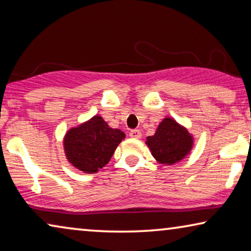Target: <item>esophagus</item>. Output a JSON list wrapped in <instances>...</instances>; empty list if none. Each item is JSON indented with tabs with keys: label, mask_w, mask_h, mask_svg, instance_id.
<instances>
[{
	"label": "esophagus",
	"mask_w": 251,
	"mask_h": 251,
	"mask_svg": "<svg viewBox=\"0 0 251 251\" xmlns=\"http://www.w3.org/2000/svg\"><path fill=\"white\" fill-rule=\"evenodd\" d=\"M129 136L132 138H141L142 133H141L140 129H132L129 132Z\"/></svg>",
	"instance_id": "1"
}]
</instances>
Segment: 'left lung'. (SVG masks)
Wrapping results in <instances>:
<instances>
[{
    "instance_id": "obj_1",
    "label": "left lung",
    "mask_w": 251,
    "mask_h": 251,
    "mask_svg": "<svg viewBox=\"0 0 251 251\" xmlns=\"http://www.w3.org/2000/svg\"><path fill=\"white\" fill-rule=\"evenodd\" d=\"M146 144L156 161L171 165L189 154L193 140L188 130L173 118H164L153 136L147 137Z\"/></svg>"
}]
</instances>
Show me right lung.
<instances>
[{"label":"right lung","mask_w":251,"mask_h":251,"mask_svg":"<svg viewBox=\"0 0 251 251\" xmlns=\"http://www.w3.org/2000/svg\"><path fill=\"white\" fill-rule=\"evenodd\" d=\"M125 138L121 129L107 125L100 116H94L66 134L63 145L68 161L86 173H96L109 162L119 143Z\"/></svg>","instance_id":"obj_1"}]
</instances>
